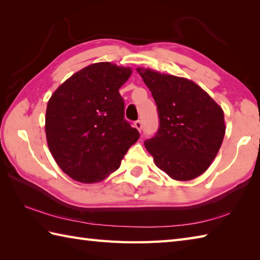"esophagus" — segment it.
I'll list each match as a JSON object with an SVG mask.
<instances>
[{"mask_svg":"<svg viewBox=\"0 0 260 260\" xmlns=\"http://www.w3.org/2000/svg\"><path fill=\"white\" fill-rule=\"evenodd\" d=\"M142 121L141 120H136L135 121V123H134V127H135V128L137 129V131H139V132H141V129H142Z\"/></svg>","mask_w":260,"mask_h":260,"instance_id":"esophagus-1","label":"esophagus"}]
</instances>
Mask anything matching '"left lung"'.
<instances>
[{
    "instance_id": "8db88e82",
    "label": "left lung",
    "mask_w": 260,
    "mask_h": 260,
    "mask_svg": "<svg viewBox=\"0 0 260 260\" xmlns=\"http://www.w3.org/2000/svg\"><path fill=\"white\" fill-rule=\"evenodd\" d=\"M156 103L159 127L144 145L156 167L176 181L206 172L221 147L224 115L221 106L194 81L136 68Z\"/></svg>"
}]
</instances>
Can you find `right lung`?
I'll return each mask as SVG.
<instances>
[{
  "label": "right lung",
  "mask_w": 260,
  "mask_h": 260,
  "mask_svg": "<svg viewBox=\"0 0 260 260\" xmlns=\"http://www.w3.org/2000/svg\"><path fill=\"white\" fill-rule=\"evenodd\" d=\"M133 70L112 62L87 66L60 85L46 110L54 161L71 179L97 183L120 167L140 134L124 119L119 88Z\"/></svg>",
  "instance_id": "right-lung-1"
}]
</instances>
